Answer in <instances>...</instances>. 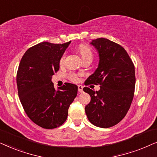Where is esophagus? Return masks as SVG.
Returning a JSON list of instances; mask_svg holds the SVG:
<instances>
[{"label": "esophagus", "mask_w": 157, "mask_h": 157, "mask_svg": "<svg viewBox=\"0 0 157 157\" xmlns=\"http://www.w3.org/2000/svg\"><path fill=\"white\" fill-rule=\"evenodd\" d=\"M78 91L79 93H82V92H83V87L82 85H78Z\"/></svg>", "instance_id": "34e87169"}]
</instances>
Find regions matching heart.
I'll return each instance as SVG.
<instances>
[{"instance_id":"heart-1","label":"heart","mask_w":157,"mask_h":157,"mask_svg":"<svg viewBox=\"0 0 157 157\" xmlns=\"http://www.w3.org/2000/svg\"><path fill=\"white\" fill-rule=\"evenodd\" d=\"M79 50H80V52L82 55V59H84L85 57H93V53H92L89 47H86V46H80V48H79ZM64 60H65V55H62V57L60 58L59 59V64L60 65H63L64 63ZM68 77L70 80H72V82H77L78 80V77H77V75L73 72L69 73Z\"/></svg>"}]
</instances>
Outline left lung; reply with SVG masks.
Masks as SVG:
<instances>
[{
	"instance_id": "obj_1",
	"label": "left lung",
	"mask_w": 157,
	"mask_h": 157,
	"mask_svg": "<svg viewBox=\"0 0 157 157\" xmlns=\"http://www.w3.org/2000/svg\"><path fill=\"white\" fill-rule=\"evenodd\" d=\"M90 44L97 50L99 62L85 84L100 85V88L96 92L83 88L91 98L85 113L94 126L109 128L118 124L130 108L135 89L134 65L124 48L109 39H96Z\"/></svg>"
}]
</instances>
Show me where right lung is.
Segmentation results:
<instances>
[{
	"label": "right lung",
	"instance_id": "add662e5",
	"mask_svg": "<svg viewBox=\"0 0 157 157\" xmlns=\"http://www.w3.org/2000/svg\"><path fill=\"white\" fill-rule=\"evenodd\" d=\"M70 42L39 43L25 52L18 67L16 82L21 103L29 118L44 128L62 126L77 96L76 85L66 82L56 90L52 82Z\"/></svg>",
	"mask_w": 157,
	"mask_h": 157
}]
</instances>
